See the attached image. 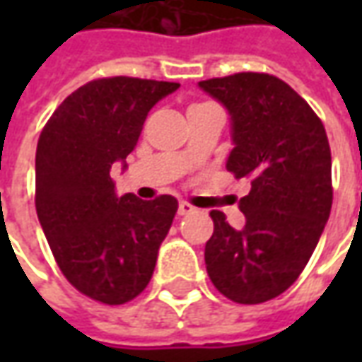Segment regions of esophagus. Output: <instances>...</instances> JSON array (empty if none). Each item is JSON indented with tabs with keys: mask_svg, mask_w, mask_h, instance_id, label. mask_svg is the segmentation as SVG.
<instances>
[{
	"mask_svg": "<svg viewBox=\"0 0 362 362\" xmlns=\"http://www.w3.org/2000/svg\"><path fill=\"white\" fill-rule=\"evenodd\" d=\"M194 211H196V207L189 205L188 202H180V204H178V215H189V213Z\"/></svg>",
	"mask_w": 362,
	"mask_h": 362,
	"instance_id": "34e87169",
	"label": "esophagus"
}]
</instances>
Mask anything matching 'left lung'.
<instances>
[{"label":"left lung","mask_w":362,"mask_h":362,"mask_svg":"<svg viewBox=\"0 0 362 362\" xmlns=\"http://www.w3.org/2000/svg\"><path fill=\"white\" fill-rule=\"evenodd\" d=\"M230 116L227 170L250 178L240 230L211 211L205 266L221 295L259 304L287 291L308 264L332 211V153L322 119L287 83L267 74L199 81Z\"/></svg>","instance_id":"8db88e82"}]
</instances>
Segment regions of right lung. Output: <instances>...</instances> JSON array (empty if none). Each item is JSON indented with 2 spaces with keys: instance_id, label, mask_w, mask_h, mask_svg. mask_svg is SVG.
I'll return each mask as SVG.
<instances>
[{
  "instance_id": "add662e5",
  "label": "right lung",
  "mask_w": 362,
  "mask_h": 362,
  "mask_svg": "<svg viewBox=\"0 0 362 362\" xmlns=\"http://www.w3.org/2000/svg\"><path fill=\"white\" fill-rule=\"evenodd\" d=\"M178 83L106 77L67 96L36 147V213L52 254L79 293L124 304L149 285L178 202L118 196L112 166L135 149L155 104Z\"/></svg>"
}]
</instances>
